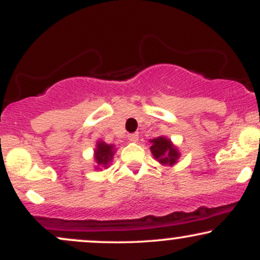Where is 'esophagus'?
<instances>
[{
    "label": "esophagus",
    "mask_w": 260,
    "mask_h": 260,
    "mask_svg": "<svg viewBox=\"0 0 260 260\" xmlns=\"http://www.w3.org/2000/svg\"><path fill=\"white\" fill-rule=\"evenodd\" d=\"M138 138H139L138 133H131V134H128V139H129L131 142H137V140H138Z\"/></svg>",
    "instance_id": "1"
}]
</instances>
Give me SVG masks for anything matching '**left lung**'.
Here are the masks:
<instances>
[{
    "mask_svg": "<svg viewBox=\"0 0 260 260\" xmlns=\"http://www.w3.org/2000/svg\"><path fill=\"white\" fill-rule=\"evenodd\" d=\"M153 145L150 147V150L155 159H157L161 164L165 165H174L176 160L178 159L180 154H178L177 149L171 144L169 139L165 137H159V138L150 140Z\"/></svg>",
    "mask_w": 260,
    "mask_h": 260,
    "instance_id": "obj_1",
    "label": "left lung"
}]
</instances>
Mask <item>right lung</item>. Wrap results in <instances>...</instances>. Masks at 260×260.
<instances>
[{
  "mask_svg": "<svg viewBox=\"0 0 260 260\" xmlns=\"http://www.w3.org/2000/svg\"><path fill=\"white\" fill-rule=\"evenodd\" d=\"M113 156V147L112 145L105 144L104 142L98 143V148L95 150V160L99 165L106 166L109 161L112 159Z\"/></svg>",
  "mask_w": 260,
  "mask_h": 260,
  "instance_id": "add662e5",
  "label": "right lung"
}]
</instances>
